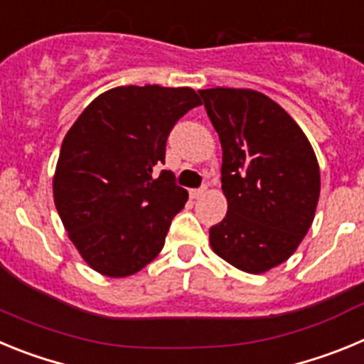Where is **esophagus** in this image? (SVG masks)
<instances>
[{
	"mask_svg": "<svg viewBox=\"0 0 364 364\" xmlns=\"http://www.w3.org/2000/svg\"><path fill=\"white\" fill-rule=\"evenodd\" d=\"M204 193H205V188H198V189H191V191H189V195H191L193 198H198V197H202Z\"/></svg>",
	"mask_w": 364,
	"mask_h": 364,
	"instance_id": "obj_1",
	"label": "esophagus"
}]
</instances>
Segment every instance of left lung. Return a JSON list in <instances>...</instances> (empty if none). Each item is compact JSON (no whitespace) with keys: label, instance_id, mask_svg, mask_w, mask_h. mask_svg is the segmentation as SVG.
<instances>
[{"label":"left lung","instance_id":"1","mask_svg":"<svg viewBox=\"0 0 364 364\" xmlns=\"http://www.w3.org/2000/svg\"><path fill=\"white\" fill-rule=\"evenodd\" d=\"M222 146L224 220L211 250L246 273L290 259L310 230L321 173L306 134L272 98L252 89L198 91Z\"/></svg>","mask_w":364,"mask_h":364}]
</instances>
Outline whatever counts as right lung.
<instances>
[{"mask_svg":"<svg viewBox=\"0 0 364 364\" xmlns=\"http://www.w3.org/2000/svg\"><path fill=\"white\" fill-rule=\"evenodd\" d=\"M200 104L189 87H114L67 131L53 178L54 204L95 272L129 277L162 252L188 191L171 171L153 173L166 159L173 125Z\"/></svg>","mask_w":364,"mask_h":364,"instance_id":"1","label":"right lung"}]
</instances>
